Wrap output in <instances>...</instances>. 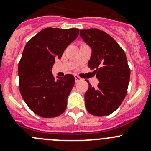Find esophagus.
<instances>
[{
  "label": "esophagus",
  "instance_id": "esophagus-1",
  "mask_svg": "<svg viewBox=\"0 0 151 151\" xmlns=\"http://www.w3.org/2000/svg\"><path fill=\"white\" fill-rule=\"evenodd\" d=\"M81 80H82V78H80L79 76H76V75L75 76V81H76V82H78L79 81H81Z\"/></svg>",
  "mask_w": 151,
  "mask_h": 151
}]
</instances>
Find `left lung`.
<instances>
[{
    "label": "left lung",
    "instance_id": "obj_1",
    "mask_svg": "<svg viewBox=\"0 0 151 151\" xmlns=\"http://www.w3.org/2000/svg\"><path fill=\"white\" fill-rule=\"evenodd\" d=\"M80 36L91 48L89 67L99 81L97 88L89 84L85 94V107L92 115L111 114L120 106L127 93L130 69L124 50L104 31L81 29Z\"/></svg>",
    "mask_w": 151,
    "mask_h": 151
}]
</instances>
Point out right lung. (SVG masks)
I'll list each match as a JSON object with an SVG mask.
<instances>
[{"mask_svg": "<svg viewBox=\"0 0 151 151\" xmlns=\"http://www.w3.org/2000/svg\"><path fill=\"white\" fill-rule=\"evenodd\" d=\"M78 32L76 28H46L25 46L18 66L19 91L28 106L40 116L53 118L66 110L75 78L66 74L55 79L51 69Z\"/></svg>", "mask_w": 151, "mask_h": 151, "instance_id": "1", "label": "right lung"}]
</instances>
